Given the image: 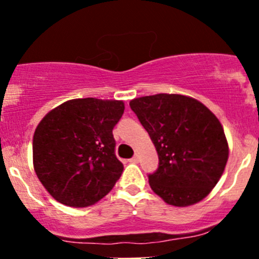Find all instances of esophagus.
Here are the masks:
<instances>
[{
  "instance_id": "1",
  "label": "esophagus",
  "mask_w": 259,
  "mask_h": 259,
  "mask_svg": "<svg viewBox=\"0 0 259 259\" xmlns=\"http://www.w3.org/2000/svg\"><path fill=\"white\" fill-rule=\"evenodd\" d=\"M140 160V155L139 154H135L134 156H133L132 159H130V161H133V163H138V161Z\"/></svg>"
}]
</instances>
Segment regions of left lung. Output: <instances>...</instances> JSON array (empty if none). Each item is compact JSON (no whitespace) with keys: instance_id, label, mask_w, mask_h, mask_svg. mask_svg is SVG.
<instances>
[{"instance_id":"obj_1","label":"left lung","mask_w":259,"mask_h":259,"mask_svg":"<svg viewBox=\"0 0 259 259\" xmlns=\"http://www.w3.org/2000/svg\"><path fill=\"white\" fill-rule=\"evenodd\" d=\"M159 156L149 174L153 192L174 207L204 199L221 179L229 155L218 117L197 99L156 94L130 101Z\"/></svg>"}]
</instances>
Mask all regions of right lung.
<instances>
[{
    "instance_id": "add662e5",
    "label": "right lung",
    "mask_w": 259,
    "mask_h": 259,
    "mask_svg": "<svg viewBox=\"0 0 259 259\" xmlns=\"http://www.w3.org/2000/svg\"><path fill=\"white\" fill-rule=\"evenodd\" d=\"M124 101L72 99L52 109L33 134V169L57 202L75 208L95 204L122 173L113 129Z\"/></svg>"
}]
</instances>
